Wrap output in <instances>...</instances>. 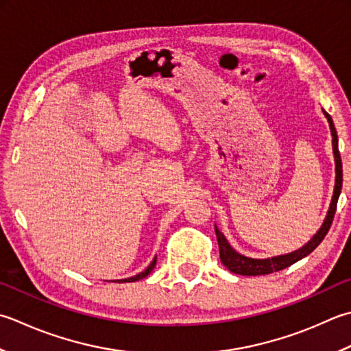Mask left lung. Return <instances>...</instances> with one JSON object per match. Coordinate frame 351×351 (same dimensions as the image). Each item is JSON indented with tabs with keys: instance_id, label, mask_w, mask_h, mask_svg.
Masks as SVG:
<instances>
[{
	"instance_id": "left-lung-1",
	"label": "left lung",
	"mask_w": 351,
	"mask_h": 351,
	"mask_svg": "<svg viewBox=\"0 0 351 351\" xmlns=\"http://www.w3.org/2000/svg\"><path fill=\"white\" fill-rule=\"evenodd\" d=\"M322 112L326 115L328 126H330V132H332V147H333V155H335L336 176H335V189H333L330 207H328L327 216L324 219V222H322L321 228L317 231V234H315L306 245L301 246V248L297 251L283 254V256L269 257V258H251L232 248V246L228 243V240H226V237L221 232V230L215 225V231H216V237L219 243V252H221V262L223 263L226 269L231 271L232 274H239V276H266V274H272V272L285 269V267H289L291 265L297 263L298 260L307 257L308 254H311L322 242V239L326 237L328 230H330V225L336 211V204H338L341 189H342V162H341V155L338 149V134H336L333 120L332 117L324 111V109H322Z\"/></svg>"
}]
</instances>
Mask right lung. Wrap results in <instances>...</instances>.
Here are the masks:
<instances>
[{"mask_svg":"<svg viewBox=\"0 0 351 351\" xmlns=\"http://www.w3.org/2000/svg\"><path fill=\"white\" fill-rule=\"evenodd\" d=\"M155 265H156V257L152 260V263H150L146 269H144L143 272H140V274H136V276H134V277H129V278H123V280H117L119 281V283H134V281H138V280H141V278H144V277H147L150 272L154 271V267H155Z\"/></svg>","mask_w":351,"mask_h":351,"instance_id":"right-lung-1","label":"right lung"}]
</instances>
